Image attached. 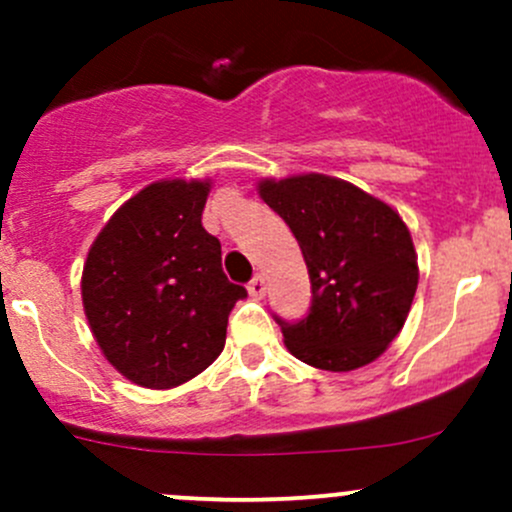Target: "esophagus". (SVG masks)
<instances>
[{
	"label": "esophagus",
	"mask_w": 512,
	"mask_h": 512,
	"mask_svg": "<svg viewBox=\"0 0 512 512\" xmlns=\"http://www.w3.org/2000/svg\"><path fill=\"white\" fill-rule=\"evenodd\" d=\"M265 289H267V285H265V277L262 275L252 277L250 285H247V292H250V297H255V299L265 297Z\"/></svg>",
	"instance_id": "1"
}]
</instances>
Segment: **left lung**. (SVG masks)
I'll use <instances>...</instances> for the list:
<instances>
[{
	"mask_svg": "<svg viewBox=\"0 0 512 512\" xmlns=\"http://www.w3.org/2000/svg\"><path fill=\"white\" fill-rule=\"evenodd\" d=\"M260 198L297 237L312 282L307 317H277L287 349L324 371H352L386 352L418 287L416 250L394 208L347 180L307 173L262 180Z\"/></svg>",
	"mask_w": 512,
	"mask_h": 512,
	"instance_id": "1",
	"label": "left lung"
}]
</instances>
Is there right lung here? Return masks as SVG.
Wrapping results in <instances>:
<instances>
[{
    "instance_id": "add662e5",
    "label": "right lung",
    "mask_w": 512,
    "mask_h": 512,
    "mask_svg": "<svg viewBox=\"0 0 512 512\" xmlns=\"http://www.w3.org/2000/svg\"><path fill=\"white\" fill-rule=\"evenodd\" d=\"M208 193L205 180L151 183L113 213L86 257L91 332L103 356L146 389H173L208 369L232 307L247 297L200 223Z\"/></svg>"
}]
</instances>
